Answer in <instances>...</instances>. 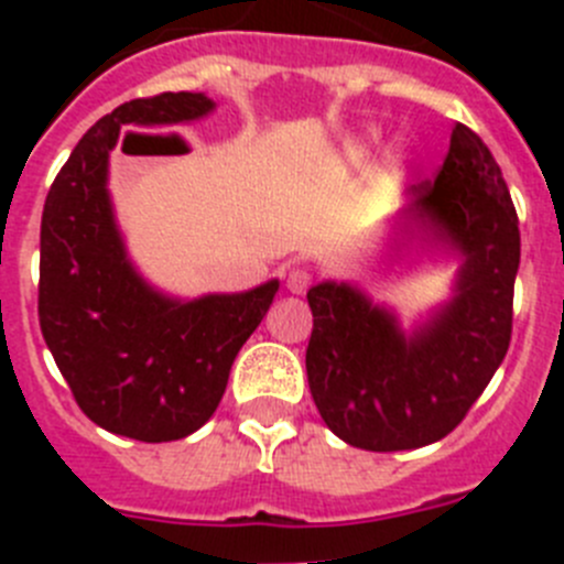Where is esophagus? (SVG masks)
<instances>
[{
    "mask_svg": "<svg viewBox=\"0 0 564 564\" xmlns=\"http://www.w3.org/2000/svg\"><path fill=\"white\" fill-rule=\"evenodd\" d=\"M285 282H288V291L291 293H305L307 288L313 285V273L307 271V268H291Z\"/></svg>",
    "mask_w": 564,
    "mask_h": 564,
    "instance_id": "34e87169",
    "label": "esophagus"
}]
</instances>
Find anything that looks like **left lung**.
<instances>
[{"mask_svg":"<svg viewBox=\"0 0 564 564\" xmlns=\"http://www.w3.org/2000/svg\"><path fill=\"white\" fill-rule=\"evenodd\" d=\"M463 257L457 293L430 325L403 336L395 316L350 285L307 291V383L318 415L356 449H417L449 435L508 352L520 268V223L495 154L457 123L435 181L406 212Z\"/></svg>","mask_w":564,"mask_h":564,"instance_id":"left-lung-1","label":"left lung"}]
</instances>
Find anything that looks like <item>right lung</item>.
<instances>
[{
    "mask_svg": "<svg viewBox=\"0 0 564 564\" xmlns=\"http://www.w3.org/2000/svg\"><path fill=\"white\" fill-rule=\"evenodd\" d=\"M212 109L203 93L121 104L87 129L44 200L39 325L84 415L112 435L166 443L200 430L279 291L273 279L174 302L134 273L115 228L107 161L121 127H174Z\"/></svg>",
    "mask_w": 564,
    "mask_h": 564,
    "instance_id": "add662e5",
    "label": "right lung"
}]
</instances>
